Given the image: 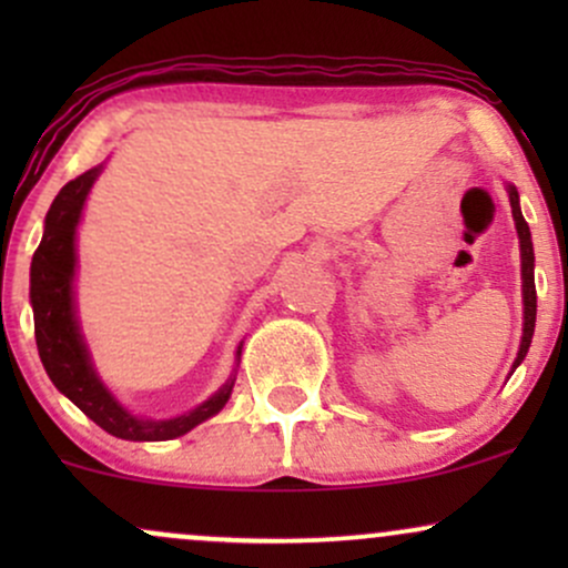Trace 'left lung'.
I'll use <instances>...</instances> for the list:
<instances>
[{
	"label": "left lung",
	"instance_id": "obj_1",
	"mask_svg": "<svg viewBox=\"0 0 568 568\" xmlns=\"http://www.w3.org/2000/svg\"><path fill=\"white\" fill-rule=\"evenodd\" d=\"M507 197H510V207H513V221L515 230H518V240H520V291H524V336H520V347H518V357H515L513 371L524 363L526 352L531 347V336H534V323H537V288H534V245H531V232L529 224H526L524 213H520V200H518V189L513 184H507ZM510 371V374H513Z\"/></svg>",
	"mask_w": 568,
	"mask_h": 568
}]
</instances>
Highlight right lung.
<instances>
[{
    "mask_svg": "<svg viewBox=\"0 0 568 568\" xmlns=\"http://www.w3.org/2000/svg\"><path fill=\"white\" fill-rule=\"evenodd\" d=\"M103 171L101 165L77 175L58 192L44 216V234L34 258H31V310H34V336L42 366L50 382L82 410L84 416L122 440H173L189 429L216 416L230 400L237 371L200 406L173 419H149L135 416L112 395L93 366L84 344L80 317H77L74 275H77V226L82 221L90 189ZM243 344L237 347V363Z\"/></svg>",
    "mask_w": 568,
    "mask_h": 568,
    "instance_id": "1",
    "label": "right lung"
}]
</instances>
